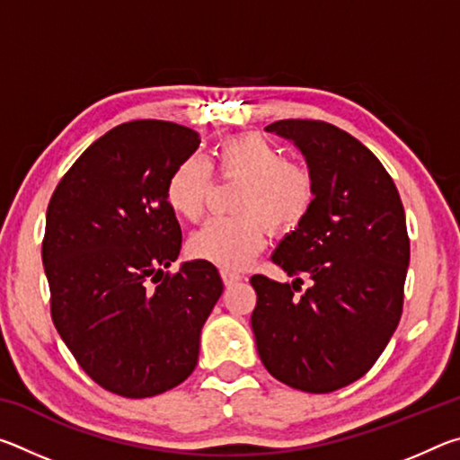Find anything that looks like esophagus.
Segmentation results:
<instances>
[{"instance_id": "esophagus-1", "label": "esophagus", "mask_w": 460, "mask_h": 460, "mask_svg": "<svg viewBox=\"0 0 460 460\" xmlns=\"http://www.w3.org/2000/svg\"><path fill=\"white\" fill-rule=\"evenodd\" d=\"M221 278H223V284L227 286V288H231V286H235V284L241 282V276L235 274V271H229V270H223V271H221Z\"/></svg>"}]
</instances>
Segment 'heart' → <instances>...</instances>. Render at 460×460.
I'll return each instance as SVG.
<instances>
[{
  "instance_id": "b5f03b06",
  "label": "heart",
  "mask_w": 460,
  "mask_h": 460,
  "mask_svg": "<svg viewBox=\"0 0 460 460\" xmlns=\"http://www.w3.org/2000/svg\"><path fill=\"white\" fill-rule=\"evenodd\" d=\"M217 158L223 176L245 182L235 202L241 215L208 219L192 233L189 252L217 268L243 270L266 245V223L276 231H290L306 219L314 205V176L255 134L225 139ZM211 184V164L200 155H189L168 178V205L184 219L197 221Z\"/></svg>"
}]
</instances>
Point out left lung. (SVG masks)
Returning <instances> with one entry per match:
<instances>
[{
    "label": "left lung",
    "instance_id": "8db88e82",
    "mask_svg": "<svg viewBox=\"0 0 460 460\" xmlns=\"http://www.w3.org/2000/svg\"><path fill=\"white\" fill-rule=\"evenodd\" d=\"M266 131L294 142L314 176V205L271 261L296 276H253L252 329L271 376L331 394L371 369L398 329L410 263L406 215L384 164L326 121L282 119ZM302 277L311 288L300 296Z\"/></svg>",
    "mask_w": 460,
    "mask_h": 460
}]
</instances>
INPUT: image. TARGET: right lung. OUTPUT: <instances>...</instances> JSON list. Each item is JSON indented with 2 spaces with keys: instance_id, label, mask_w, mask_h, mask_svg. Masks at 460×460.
<instances>
[{
  "instance_id": "add662e5",
  "label": "right lung",
  "mask_w": 460,
  "mask_h": 460,
  "mask_svg": "<svg viewBox=\"0 0 460 460\" xmlns=\"http://www.w3.org/2000/svg\"><path fill=\"white\" fill-rule=\"evenodd\" d=\"M199 144L178 123H121L81 154L49 202L42 263L54 326L83 371L123 398H152L190 376L223 294L208 261L164 271L182 247L166 184Z\"/></svg>"
}]
</instances>
